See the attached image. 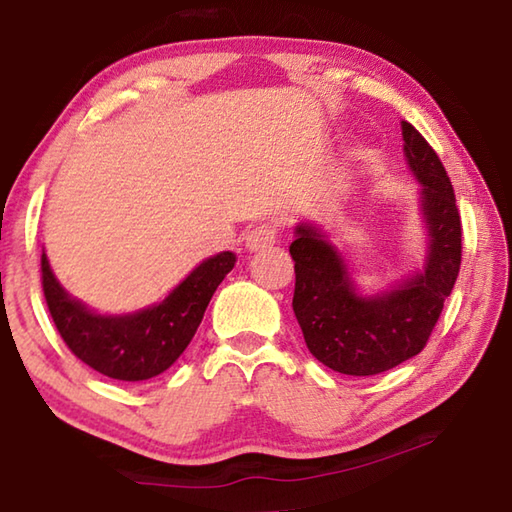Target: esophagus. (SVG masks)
<instances>
[{
	"instance_id": "esophagus-1",
	"label": "esophagus",
	"mask_w": 512,
	"mask_h": 512,
	"mask_svg": "<svg viewBox=\"0 0 512 512\" xmlns=\"http://www.w3.org/2000/svg\"><path fill=\"white\" fill-rule=\"evenodd\" d=\"M277 241V228L273 223H262L253 228L246 235V248L250 253H257V250H264V248H271Z\"/></svg>"
}]
</instances>
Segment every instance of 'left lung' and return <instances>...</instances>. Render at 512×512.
I'll return each mask as SVG.
<instances>
[{
    "label": "left lung",
    "instance_id": "left-lung-1",
    "mask_svg": "<svg viewBox=\"0 0 512 512\" xmlns=\"http://www.w3.org/2000/svg\"><path fill=\"white\" fill-rule=\"evenodd\" d=\"M406 162L422 185L429 232L424 268L391 291L359 296L336 246L316 225L300 223L289 253L296 262L293 314L314 357L352 377L400 366L427 345L461 268V214L443 162L402 121Z\"/></svg>",
    "mask_w": 512,
    "mask_h": 512
}]
</instances>
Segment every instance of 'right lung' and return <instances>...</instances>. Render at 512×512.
Masks as SVG:
<instances>
[{"mask_svg": "<svg viewBox=\"0 0 512 512\" xmlns=\"http://www.w3.org/2000/svg\"><path fill=\"white\" fill-rule=\"evenodd\" d=\"M230 250L205 259L158 305L135 314H94L60 287L42 253V291L58 334L92 370L119 381H144L173 366L194 339L214 291L232 271Z\"/></svg>", "mask_w": 512, "mask_h": 512, "instance_id": "obj_1", "label": "right lung"}]
</instances>
